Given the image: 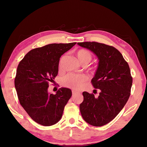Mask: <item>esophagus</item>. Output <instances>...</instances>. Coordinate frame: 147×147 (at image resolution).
Wrapping results in <instances>:
<instances>
[{"mask_svg":"<svg viewBox=\"0 0 147 147\" xmlns=\"http://www.w3.org/2000/svg\"><path fill=\"white\" fill-rule=\"evenodd\" d=\"M78 91H74V90H72V94L74 95V94H77V93H78Z\"/></svg>","mask_w":147,"mask_h":147,"instance_id":"obj_1","label":"esophagus"}]
</instances>
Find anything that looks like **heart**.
<instances>
[{"label": "heart", "instance_id": "b5f03b06", "mask_svg": "<svg viewBox=\"0 0 147 147\" xmlns=\"http://www.w3.org/2000/svg\"><path fill=\"white\" fill-rule=\"evenodd\" d=\"M76 56L79 63L85 65L92 59L91 53L85 49L79 50L76 53ZM86 80L87 77L84 74H68L63 78V83L67 87L77 90L82 87L83 83Z\"/></svg>", "mask_w": 147, "mask_h": 147}]
</instances>
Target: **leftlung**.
<instances>
[{"mask_svg":"<svg viewBox=\"0 0 147 147\" xmlns=\"http://www.w3.org/2000/svg\"><path fill=\"white\" fill-rule=\"evenodd\" d=\"M79 46L90 50L98 59V65L91 80L99 89V96L83 92L80 110L83 119L94 126H102L113 120L129 97L132 84L129 67L117 49L97 42H78Z\"/></svg>","mask_w":147,"mask_h":147,"instance_id":"1","label":"left lung"}]
</instances>
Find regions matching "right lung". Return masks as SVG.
<instances>
[{
	"label": "right lung",
	"instance_id": "right-lung-1",
	"mask_svg": "<svg viewBox=\"0 0 147 147\" xmlns=\"http://www.w3.org/2000/svg\"><path fill=\"white\" fill-rule=\"evenodd\" d=\"M75 44L52 43L33 49L18 66L15 86L20 104L34 121L42 126L58 122L72 96L69 88L62 87L53 94L48 87L58 73L60 57Z\"/></svg>",
	"mask_w": 147,
	"mask_h": 147
}]
</instances>
